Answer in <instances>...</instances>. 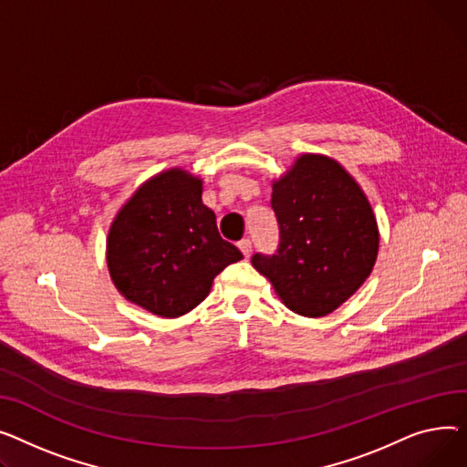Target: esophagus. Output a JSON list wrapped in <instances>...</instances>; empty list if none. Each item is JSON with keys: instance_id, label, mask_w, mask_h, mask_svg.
I'll use <instances>...</instances> for the list:
<instances>
[{"instance_id": "34e87169", "label": "esophagus", "mask_w": 467, "mask_h": 467, "mask_svg": "<svg viewBox=\"0 0 467 467\" xmlns=\"http://www.w3.org/2000/svg\"><path fill=\"white\" fill-rule=\"evenodd\" d=\"M237 246H239V251H241L244 256H249L251 251H253V241H251L249 237H244V239H241V241L237 243Z\"/></svg>"}]
</instances>
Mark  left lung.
<instances>
[{"label": "left lung", "mask_w": 467, "mask_h": 467, "mask_svg": "<svg viewBox=\"0 0 467 467\" xmlns=\"http://www.w3.org/2000/svg\"><path fill=\"white\" fill-rule=\"evenodd\" d=\"M271 209L279 226L273 254L253 265L285 306L304 317L336 311L369 277L379 232L369 202L337 161L306 154L273 184Z\"/></svg>", "instance_id": "obj_1"}]
</instances>
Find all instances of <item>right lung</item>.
Listing matches in <instances>:
<instances>
[{"label": "right lung", "mask_w": 467, "mask_h": 467, "mask_svg": "<svg viewBox=\"0 0 467 467\" xmlns=\"http://www.w3.org/2000/svg\"><path fill=\"white\" fill-rule=\"evenodd\" d=\"M241 258L203 205L202 181L181 170L160 173L137 190L107 239V264L119 292L163 318L200 306L218 273Z\"/></svg>", "instance_id": "add662e5"}]
</instances>
